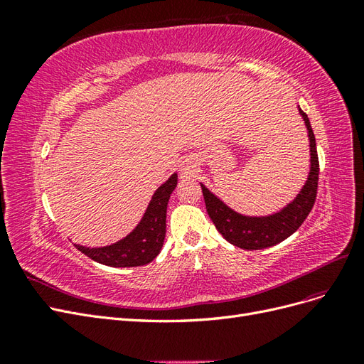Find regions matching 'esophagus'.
Here are the masks:
<instances>
[{
    "mask_svg": "<svg viewBox=\"0 0 364 364\" xmlns=\"http://www.w3.org/2000/svg\"><path fill=\"white\" fill-rule=\"evenodd\" d=\"M181 170H182L183 174H194L196 170H197L196 158H193V156L185 158V159L181 162Z\"/></svg>",
    "mask_w": 364,
    "mask_h": 364,
    "instance_id": "1",
    "label": "esophagus"
}]
</instances>
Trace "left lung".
<instances>
[{
  "instance_id": "obj_1",
  "label": "left lung",
  "mask_w": 364,
  "mask_h": 364,
  "mask_svg": "<svg viewBox=\"0 0 364 364\" xmlns=\"http://www.w3.org/2000/svg\"><path fill=\"white\" fill-rule=\"evenodd\" d=\"M297 109H299V115L304 119L308 132V141H310V171H308L301 191L291 202L269 215H245L229 208L220 197L200 183L206 211L218 232L230 245L246 250L272 247L294 234L311 211L317 193L318 158L310 119L299 106Z\"/></svg>"
}]
</instances>
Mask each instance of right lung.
<instances>
[{
	"instance_id": "add662e5",
	"label": "right lung",
	"mask_w": 364,
	"mask_h": 364,
	"mask_svg": "<svg viewBox=\"0 0 364 364\" xmlns=\"http://www.w3.org/2000/svg\"><path fill=\"white\" fill-rule=\"evenodd\" d=\"M178 185V173H173L151 196L144 215L130 234L117 243L102 247H75L91 259L109 267H136L151 262L158 257L165 238V220L171 193Z\"/></svg>"
}]
</instances>
